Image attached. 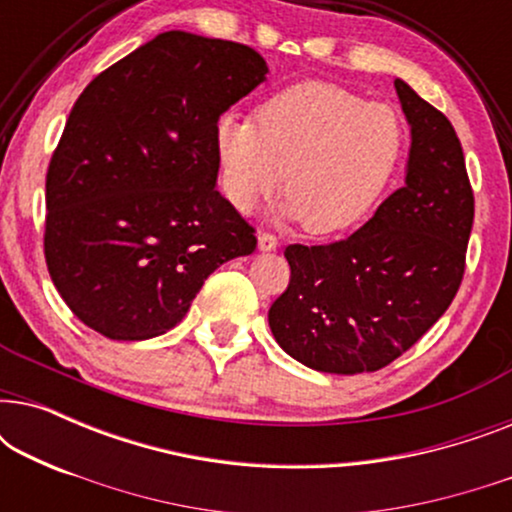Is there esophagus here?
<instances>
[{
  "instance_id": "obj_1",
  "label": "esophagus",
  "mask_w": 512,
  "mask_h": 512,
  "mask_svg": "<svg viewBox=\"0 0 512 512\" xmlns=\"http://www.w3.org/2000/svg\"><path fill=\"white\" fill-rule=\"evenodd\" d=\"M279 247L277 237L270 235V233H261L258 235V249L261 251H275Z\"/></svg>"
}]
</instances>
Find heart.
I'll use <instances>...</instances> for the list:
<instances>
[{
    "label": "heart",
    "instance_id": "b5f03b06",
    "mask_svg": "<svg viewBox=\"0 0 512 512\" xmlns=\"http://www.w3.org/2000/svg\"><path fill=\"white\" fill-rule=\"evenodd\" d=\"M214 146L223 193L237 212L251 214L284 181V216L303 219L312 235H333L366 219L387 193L405 128L389 104L305 81L268 97L256 123L223 114Z\"/></svg>",
    "mask_w": 512,
    "mask_h": 512
}]
</instances>
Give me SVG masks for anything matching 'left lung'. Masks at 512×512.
Masks as SVG:
<instances>
[{"mask_svg": "<svg viewBox=\"0 0 512 512\" xmlns=\"http://www.w3.org/2000/svg\"><path fill=\"white\" fill-rule=\"evenodd\" d=\"M410 151L405 184L347 240L284 256L291 282L268 312L279 347L319 373H375L410 349L457 296L473 191L452 123L396 79Z\"/></svg>", "mask_w": 512, "mask_h": 512, "instance_id": "1", "label": "left lung"}]
</instances>
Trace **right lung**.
<instances>
[{
    "instance_id": "1",
    "label": "right lung",
    "mask_w": 512,
    "mask_h": 512,
    "mask_svg": "<svg viewBox=\"0 0 512 512\" xmlns=\"http://www.w3.org/2000/svg\"><path fill=\"white\" fill-rule=\"evenodd\" d=\"M254 48L163 32L90 81L46 174V263L83 324L149 340L186 317L205 279L256 249L216 191L214 128L261 86Z\"/></svg>"
}]
</instances>
